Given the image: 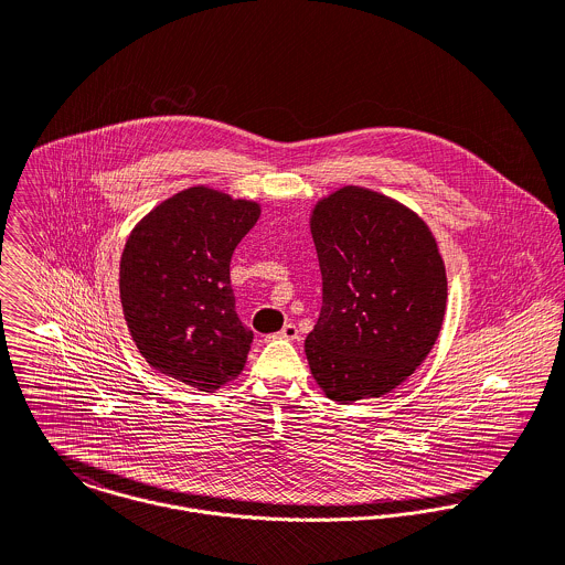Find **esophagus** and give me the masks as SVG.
<instances>
[{
  "label": "esophagus",
  "mask_w": 565,
  "mask_h": 565,
  "mask_svg": "<svg viewBox=\"0 0 565 565\" xmlns=\"http://www.w3.org/2000/svg\"><path fill=\"white\" fill-rule=\"evenodd\" d=\"M269 339H287V341H296V339H300V330H298V326H296V323H285V326L280 328V332L269 334V337H267V341H269Z\"/></svg>",
  "instance_id": "esophagus-1"
}]
</instances>
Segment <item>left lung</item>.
I'll list each match as a JSON object with an SVG mask.
<instances>
[{
  "mask_svg": "<svg viewBox=\"0 0 565 565\" xmlns=\"http://www.w3.org/2000/svg\"><path fill=\"white\" fill-rule=\"evenodd\" d=\"M311 233L322 271V311L305 341L313 379L334 403L390 394L441 330L437 242L413 211L361 186L318 202Z\"/></svg>",
  "mask_w": 565,
  "mask_h": 565,
  "instance_id": "1",
  "label": "left lung"
}]
</instances>
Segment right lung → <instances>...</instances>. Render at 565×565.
Masks as SVG:
<instances>
[{
  "label": "right lung",
  "mask_w": 565,
  "mask_h": 565,
  "mask_svg": "<svg viewBox=\"0 0 565 565\" xmlns=\"http://www.w3.org/2000/svg\"><path fill=\"white\" fill-rule=\"evenodd\" d=\"M258 215L256 202L191 186L130 233L119 267L121 307L154 370L202 392L239 376L254 334L235 311L231 258Z\"/></svg>",
  "instance_id": "add662e5"
}]
</instances>
